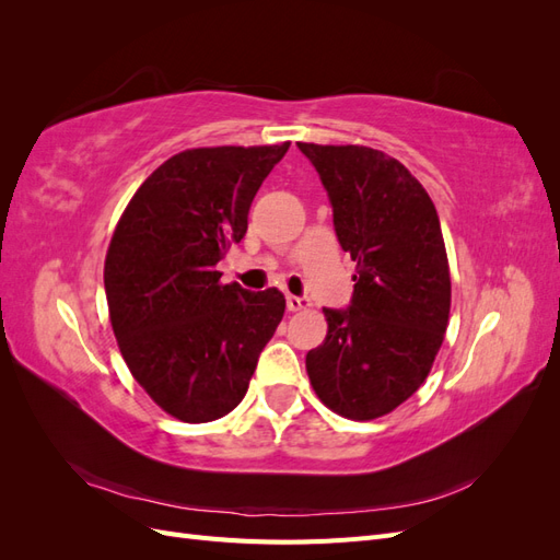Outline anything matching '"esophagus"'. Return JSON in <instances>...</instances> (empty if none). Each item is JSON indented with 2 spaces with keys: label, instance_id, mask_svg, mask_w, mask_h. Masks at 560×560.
<instances>
[{
  "label": "esophagus",
  "instance_id": "34e87169",
  "mask_svg": "<svg viewBox=\"0 0 560 560\" xmlns=\"http://www.w3.org/2000/svg\"><path fill=\"white\" fill-rule=\"evenodd\" d=\"M287 308H290L292 313L306 311V308H311V301L306 296H287Z\"/></svg>",
  "mask_w": 560,
  "mask_h": 560
}]
</instances>
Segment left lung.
<instances>
[{"instance_id": "obj_1", "label": "left lung", "mask_w": 560, "mask_h": 560, "mask_svg": "<svg viewBox=\"0 0 560 560\" xmlns=\"http://www.w3.org/2000/svg\"><path fill=\"white\" fill-rule=\"evenodd\" d=\"M358 264L348 308H325L327 338L306 354L322 404L350 420L385 416L428 378L451 311V276L432 198L406 167L371 147L299 142Z\"/></svg>"}]
</instances>
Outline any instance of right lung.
<instances>
[{
	"label": "right lung",
	"instance_id": "obj_1",
	"mask_svg": "<svg viewBox=\"0 0 560 560\" xmlns=\"http://www.w3.org/2000/svg\"><path fill=\"white\" fill-rule=\"evenodd\" d=\"M290 142L186 149L135 191L112 235V329L144 393L184 422L231 413L284 315V296L222 284L261 182Z\"/></svg>",
	"mask_w": 560,
	"mask_h": 560
}]
</instances>
